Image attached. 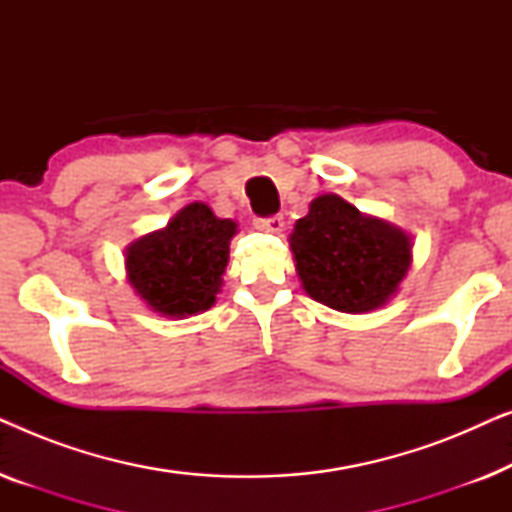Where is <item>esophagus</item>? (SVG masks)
Segmentation results:
<instances>
[{
  "label": "esophagus",
  "mask_w": 512,
  "mask_h": 512,
  "mask_svg": "<svg viewBox=\"0 0 512 512\" xmlns=\"http://www.w3.org/2000/svg\"><path fill=\"white\" fill-rule=\"evenodd\" d=\"M254 226L258 230H265V233H282L284 228V216L272 214V216H258L254 221Z\"/></svg>",
  "instance_id": "obj_1"
}]
</instances>
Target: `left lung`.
<instances>
[{"label": "left lung", "mask_w": 512, "mask_h": 512, "mask_svg": "<svg viewBox=\"0 0 512 512\" xmlns=\"http://www.w3.org/2000/svg\"><path fill=\"white\" fill-rule=\"evenodd\" d=\"M410 237L363 216L338 195L312 200L298 219L291 251L307 296L340 312L384 305L410 268Z\"/></svg>", "instance_id": "8db88e82"}]
</instances>
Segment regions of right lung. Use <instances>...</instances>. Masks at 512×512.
<instances>
[{
	"mask_svg": "<svg viewBox=\"0 0 512 512\" xmlns=\"http://www.w3.org/2000/svg\"><path fill=\"white\" fill-rule=\"evenodd\" d=\"M235 221L216 219L193 202L167 228L137 240L125 256L128 279L146 305L170 317L205 312L214 305L228 265Z\"/></svg>",
	"mask_w": 512,
	"mask_h": 512,
	"instance_id": "obj_1",
	"label": "right lung"
}]
</instances>
